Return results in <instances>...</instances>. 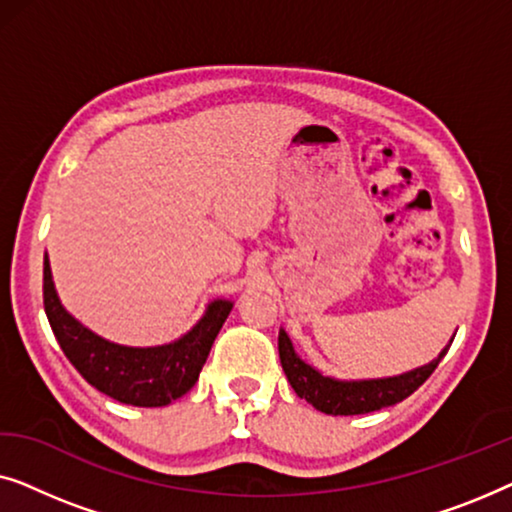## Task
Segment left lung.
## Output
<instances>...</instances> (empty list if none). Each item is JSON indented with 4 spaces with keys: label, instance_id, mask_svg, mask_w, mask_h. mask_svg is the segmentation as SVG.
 I'll return each instance as SVG.
<instances>
[{
    "label": "left lung",
    "instance_id": "1",
    "mask_svg": "<svg viewBox=\"0 0 512 512\" xmlns=\"http://www.w3.org/2000/svg\"><path fill=\"white\" fill-rule=\"evenodd\" d=\"M447 349H443L438 359L431 361L429 366L415 368L410 370V373H403L398 377L340 382L333 380V377L321 375L319 370H314L312 366H307V363L293 352L289 335L279 331V361H282V368L286 377H289L293 391H296L300 398H305L312 408L326 412V415H366V412H375L389 408V405L401 403L403 398L415 394V391L429 380L433 370L438 368V363L443 361Z\"/></svg>",
    "mask_w": 512,
    "mask_h": 512
}]
</instances>
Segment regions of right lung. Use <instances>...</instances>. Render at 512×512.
<instances>
[{"mask_svg": "<svg viewBox=\"0 0 512 512\" xmlns=\"http://www.w3.org/2000/svg\"><path fill=\"white\" fill-rule=\"evenodd\" d=\"M44 310L55 340L83 380L118 403L163 408L193 389L233 303L214 300L184 338L163 347H123L83 328L60 305L44 256Z\"/></svg>", "mask_w": 512, "mask_h": 512, "instance_id": "obj_1", "label": "right lung"}]
</instances>
